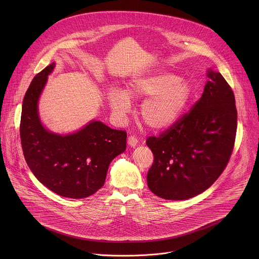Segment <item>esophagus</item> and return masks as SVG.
Returning <instances> with one entry per match:
<instances>
[{
    "instance_id": "esophagus-1",
    "label": "esophagus",
    "mask_w": 259,
    "mask_h": 259,
    "mask_svg": "<svg viewBox=\"0 0 259 259\" xmlns=\"http://www.w3.org/2000/svg\"><path fill=\"white\" fill-rule=\"evenodd\" d=\"M127 143H128V145L131 147H136L138 145V143H139V140H138V138L136 136H130L128 139H127Z\"/></svg>"
}]
</instances>
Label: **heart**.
I'll list each match as a JSON object with an SVG mask.
<instances>
[{"label": "heart", "mask_w": 259, "mask_h": 259, "mask_svg": "<svg viewBox=\"0 0 259 259\" xmlns=\"http://www.w3.org/2000/svg\"><path fill=\"white\" fill-rule=\"evenodd\" d=\"M191 92L185 78L160 72L132 79L124 92L111 89L108 98L111 111L118 117H124L130 111L131 101L146 99L140 108L141 118L152 130H164L181 117Z\"/></svg>", "instance_id": "obj_1"}]
</instances>
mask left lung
<instances>
[{"mask_svg": "<svg viewBox=\"0 0 259 259\" xmlns=\"http://www.w3.org/2000/svg\"><path fill=\"white\" fill-rule=\"evenodd\" d=\"M201 98L158 137H148L153 153L149 189L170 200L193 197L220 178L231 156L237 128L234 94L220 73L208 71Z\"/></svg>", "mask_w": 259, "mask_h": 259, "instance_id": "1", "label": "left lung"}]
</instances>
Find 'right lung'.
<instances>
[{
  "mask_svg": "<svg viewBox=\"0 0 259 259\" xmlns=\"http://www.w3.org/2000/svg\"><path fill=\"white\" fill-rule=\"evenodd\" d=\"M55 64L33 78L23 101L20 137L30 169L55 193L84 198L105 184L111 160L126 148V132L91 121L66 137L48 132L37 115V100Z\"/></svg>",
  "mask_w": 259,
  "mask_h": 259,
  "instance_id": "right-lung-1",
  "label": "right lung"
}]
</instances>
